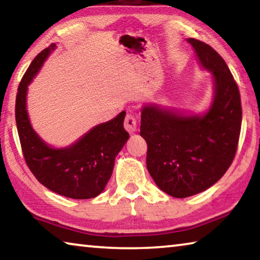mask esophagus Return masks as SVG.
<instances>
[{
	"label": "esophagus",
	"instance_id": "1",
	"mask_svg": "<svg viewBox=\"0 0 260 260\" xmlns=\"http://www.w3.org/2000/svg\"><path fill=\"white\" fill-rule=\"evenodd\" d=\"M124 127L129 134H133L134 132H136V119L133 114H127L125 118Z\"/></svg>",
	"mask_w": 260,
	"mask_h": 260
}]
</instances>
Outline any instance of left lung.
<instances>
[{"mask_svg": "<svg viewBox=\"0 0 260 260\" xmlns=\"http://www.w3.org/2000/svg\"><path fill=\"white\" fill-rule=\"evenodd\" d=\"M200 67L212 76L213 96L206 111L146 103L140 134L147 141V167L158 188L184 199L206 190L226 173L239 143L240 91L225 60L206 43L187 39Z\"/></svg>", "mask_w": 260, "mask_h": 260, "instance_id": "1", "label": "left lung"}]
</instances>
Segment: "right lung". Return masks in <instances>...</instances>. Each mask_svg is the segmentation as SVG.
Returning a JSON list of instances; mask_svg holds the SVG:
<instances>
[{
    "label": "right lung",
    "instance_id": "obj_1",
    "mask_svg": "<svg viewBox=\"0 0 260 260\" xmlns=\"http://www.w3.org/2000/svg\"><path fill=\"white\" fill-rule=\"evenodd\" d=\"M56 49L52 43L42 50L25 72L16 99V122L23 153L39 182L61 196L88 200L99 196L111 178L114 158L129 134L124 128L125 111L90 128L68 147L55 148L34 131L27 112L29 83Z\"/></svg>",
    "mask_w": 260,
    "mask_h": 260
}]
</instances>
